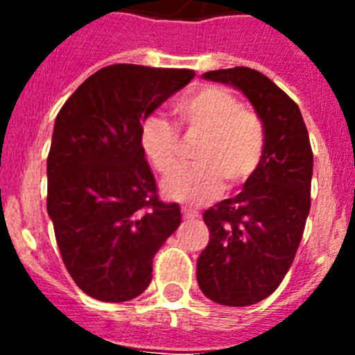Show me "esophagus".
I'll use <instances>...</instances> for the list:
<instances>
[{
	"mask_svg": "<svg viewBox=\"0 0 355 355\" xmlns=\"http://www.w3.org/2000/svg\"><path fill=\"white\" fill-rule=\"evenodd\" d=\"M199 216V213L193 211V209L190 208H183V218L184 220H193V218H197Z\"/></svg>",
	"mask_w": 355,
	"mask_h": 355,
	"instance_id": "1",
	"label": "esophagus"
}]
</instances>
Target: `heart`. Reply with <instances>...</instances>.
I'll use <instances>...</instances> for the list:
<instances>
[{
    "label": "heart",
    "instance_id": "obj_1",
    "mask_svg": "<svg viewBox=\"0 0 355 355\" xmlns=\"http://www.w3.org/2000/svg\"><path fill=\"white\" fill-rule=\"evenodd\" d=\"M188 135H199L193 150L196 165L171 175L163 192L168 199L199 206L227 188H238L256 174L265 153V126L258 114L241 108L233 92L202 87L175 105ZM142 153L156 172L168 175L180 165V135L167 119L147 115L140 124Z\"/></svg>",
    "mask_w": 355,
    "mask_h": 355
}]
</instances>
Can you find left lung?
I'll return each mask as SVG.
<instances>
[{"label": "left lung", "mask_w": 355, "mask_h": 355, "mask_svg": "<svg viewBox=\"0 0 355 355\" xmlns=\"http://www.w3.org/2000/svg\"><path fill=\"white\" fill-rule=\"evenodd\" d=\"M236 87L265 126L256 174L233 199L206 209L209 241L197 259L202 293L222 306H250L274 293L302 240L311 208L313 150L297 103L249 67L205 72Z\"/></svg>", "instance_id": "8db88e82"}]
</instances>
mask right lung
I'll return each instance as SVG.
<instances>
[{
    "instance_id": "1",
    "label": "right lung",
    "mask_w": 355,
    "mask_h": 355,
    "mask_svg": "<svg viewBox=\"0 0 355 355\" xmlns=\"http://www.w3.org/2000/svg\"><path fill=\"white\" fill-rule=\"evenodd\" d=\"M196 72L115 64L74 90L56 115L48 155V213L81 291L103 302L139 297L153 258L181 224L159 200L140 124Z\"/></svg>"
}]
</instances>
